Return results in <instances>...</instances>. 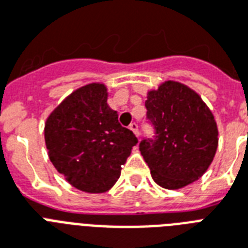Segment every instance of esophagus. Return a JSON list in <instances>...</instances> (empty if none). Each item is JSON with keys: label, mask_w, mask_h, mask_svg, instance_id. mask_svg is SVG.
Returning <instances> with one entry per match:
<instances>
[{"label": "esophagus", "mask_w": 248, "mask_h": 248, "mask_svg": "<svg viewBox=\"0 0 248 248\" xmlns=\"http://www.w3.org/2000/svg\"><path fill=\"white\" fill-rule=\"evenodd\" d=\"M130 130H131V131L134 132L136 136H139V126H138V124L132 122V124H130Z\"/></svg>", "instance_id": "1"}]
</instances>
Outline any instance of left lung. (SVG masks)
Here are the masks:
<instances>
[{"instance_id":"8db88e82","label":"left lung","mask_w":248,"mask_h":248,"mask_svg":"<svg viewBox=\"0 0 248 248\" xmlns=\"http://www.w3.org/2000/svg\"><path fill=\"white\" fill-rule=\"evenodd\" d=\"M145 107L155 139L143 140L139 149L153 180L166 189L184 188L198 180L219 144L210 108L194 90L171 79L148 91Z\"/></svg>"}]
</instances>
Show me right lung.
I'll return each instance as SVG.
<instances>
[{"label": "right lung", "instance_id": "1", "mask_svg": "<svg viewBox=\"0 0 248 248\" xmlns=\"http://www.w3.org/2000/svg\"><path fill=\"white\" fill-rule=\"evenodd\" d=\"M107 100L104 83H89L69 93L45 122L48 158L72 186L86 193L108 192L138 144Z\"/></svg>", "mask_w": 248, "mask_h": 248}]
</instances>
